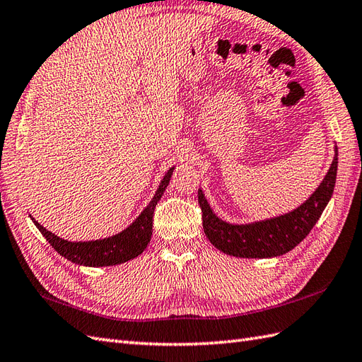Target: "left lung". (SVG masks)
I'll list each match as a JSON object with an SVG mask.
<instances>
[{"label":"left lung","instance_id":"8db88e82","mask_svg":"<svg viewBox=\"0 0 362 362\" xmlns=\"http://www.w3.org/2000/svg\"><path fill=\"white\" fill-rule=\"evenodd\" d=\"M338 170V148L327 175L312 197L298 209L286 215L264 219L250 224H228L219 219L210 209L204 193L198 190V202L202 211V227L209 241L218 250L238 258H273L281 257L301 243L318 223L325 206L333 195Z\"/></svg>","mask_w":362,"mask_h":362}]
</instances>
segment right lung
Wrapping results in <instances>:
<instances>
[{"label":"right lung","instance_id":"add662e5","mask_svg":"<svg viewBox=\"0 0 362 362\" xmlns=\"http://www.w3.org/2000/svg\"><path fill=\"white\" fill-rule=\"evenodd\" d=\"M175 167H170L167 173L164 175L163 181L158 186V190L152 201L148 202V206L141 211V215L132 223L127 228L119 232L118 235H113L104 240L96 241H79L72 243L63 240V238L57 236L55 233L49 232L47 228H44L38 221H35L32 218L33 224L38 227V230L42 233V236L50 243L61 257L72 261L78 266L86 267H107V266H117V264L126 262L136 258L138 255L144 252L147 244L151 243L152 236V221H153V211L158 204V201L161 199L165 187L169 186V181L172 178Z\"/></svg>","mask_w":362,"mask_h":362}]
</instances>
